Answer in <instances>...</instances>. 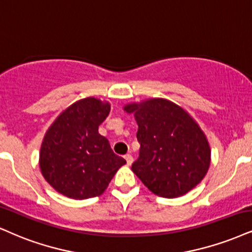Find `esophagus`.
Listing matches in <instances>:
<instances>
[{
	"label": "esophagus",
	"mask_w": 252,
	"mask_h": 252,
	"mask_svg": "<svg viewBox=\"0 0 252 252\" xmlns=\"http://www.w3.org/2000/svg\"><path fill=\"white\" fill-rule=\"evenodd\" d=\"M125 160H126V162H127V164H128V166H131V164L133 163V157L131 154H126L125 155Z\"/></svg>",
	"instance_id": "34e87169"
}]
</instances>
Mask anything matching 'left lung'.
<instances>
[{
	"mask_svg": "<svg viewBox=\"0 0 252 252\" xmlns=\"http://www.w3.org/2000/svg\"><path fill=\"white\" fill-rule=\"evenodd\" d=\"M138 123L140 144L132 170L155 195L174 198L201 182L210 164L206 135L189 114L166 99L125 106Z\"/></svg>",
	"mask_w": 252,
	"mask_h": 252,
	"instance_id": "left-lung-1",
	"label": "left lung"
}]
</instances>
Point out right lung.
<instances>
[{
	"instance_id": "1",
	"label": "right lung",
	"mask_w": 252,
	"mask_h": 252,
	"mask_svg": "<svg viewBox=\"0 0 252 252\" xmlns=\"http://www.w3.org/2000/svg\"><path fill=\"white\" fill-rule=\"evenodd\" d=\"M108 113V102L85 98L67 107L48 129L39 167L58 192L74 200L99 196L126 163L98 132Z\"/></svg>"
}]
</instances>
